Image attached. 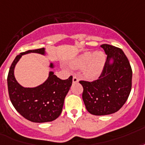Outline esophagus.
Segmentation results:
<instances>
[{
  "label": "esophagus",
  "mask_w": 145,
  "mask_h": 145,
  "mask_svg": "<svg viewBox=\"0 0 145 145\" xmlns=\"http://www.w3.org/2000/svg\"><path fill=\"white\" fill-rule=\"evenodd\" d=\"M78 82H79L78 77H77V76H73V83H78Z\"/></svg>",
  "instance_id": "obj_1"
}]
</instances>
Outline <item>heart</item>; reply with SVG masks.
<instances>
[{
	"mask_svg": "<svg viewBox=\"0 0 145 145\" xmlns=\"http://www.w3.org/2000/svg\"><path fill=\"white\" fill-rule=\"evenodd\" d=\"M106 57L103 51L85 52L74 59L71 64L75 69L84 68V74L89 80L97 79L103 72Z\"/></svg>",
	"mask_w": 145,
	"mask_h": 145,
	"instance_id": "obj_1",
	"label": "heart"
}]
</instances>
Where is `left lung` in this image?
I'll return each mask as SVG.
<instances>
[{"label":"left lung","mask_w":145,"mask_h":145,"mask_svg":"<svg viewBox=\"0 0 145 145\" xmlns=\"http://www.w3.org/2000/svg\"><path fill=\"white\" fill-rule=\"evenodd\" d=\"M107 55L106 65L98 80L80 81L83 87V100L91 115L115 113L127 100L132 87V69L123 50L115 46L102 44Z\"/></svg>","instance_id":"1"}]
</instances>
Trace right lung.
<instances>
[{
    "mask_svg": "<svg viewBox=\"0 0 145 145\" xmlns=\"http://www.w3.org/2000/svg\"><path fill=\"white\" fill-rule=\"evenodd\" d=\"M41 54L47 56L45 48L30 50L17 55L9 69L7 77L8 91L10 101L15 109L24 118L35 123H44L56 119L62 112L65 97L69 92L72 76L61 80L49 71L48 79L36 87H24L16 80L14 74L15 65L25 54ZM49 67L54 69V62Z\"/></svg>",
    "mask_w": 145,
    "mask_h": 145,
    "instance_id": "add662e5",
    "label": "right lung"
}]
</instances>
